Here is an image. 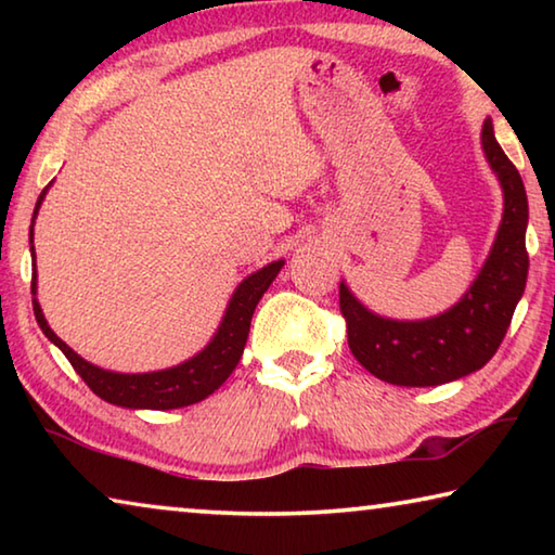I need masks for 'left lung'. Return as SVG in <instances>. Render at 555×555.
<instances>
[{
  "mask_svg": "<svg viewBox=\"0 0 555 555\" xmlns=\"http://www.w3.org/2000/svg\"><path fill=\"white\" fill-rule=\"evenodd\" d=\"M482 149L502 183L504 215L490 257L467 294L436 318L391 321L372 313L340 284L347 345L364 370L397 387H436L482 370L502 345L529 274L524 181L496 144L492 119L482 125Z\"/></svg>",
  "mask_w": 555,
  "mask_h": 555,
  "instance_id": "1",
  "label": "left lung"
}]
</instances>
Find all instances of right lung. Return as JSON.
Masks as SVG:
<instances>
[{
  "label": "right lung",
  "mask_w": 555,
  "mask_h": 555,
  "mask_svg": "<svg viewBox=\"0 0 555 555\" xmlns=\"http://www.w3.org/2000/svg\"><path fill=\"white\" fill-rule=\"evenodd\" d=\"M46 191H49V185L43 188L39 201H36L34 220L36 215H39ZM29 237H31L29 242H31V257H34L31 294H34L36 323H39L43 335L49 337V340L59 347L65 357H68L73 370L80 374L82 382H86L100 399L125 409H154V411L181 409V406H191V403H198L205 397H210L215 389H220L224 379L232 374V370L237 367L240 357L244 352V345H247L249 323H251V315H255L259 298L264 296V291L271 286V281L276 279L281 267H284V259L271 261V264H267L264 269H259L251 276L244 279L230 298V306L222 315L218 333H215L212 340L205 345V350L191 357V360H185L183 364H176V367L158 370V372L119 374V372H107L102 367H95V364L82 360V357L78 352H73L70 347L51 331L49 323H46L39 300H36L34 222H31Z\"/></svg>",
  "instance_id": "right-lung-1"
}]
</instances>
